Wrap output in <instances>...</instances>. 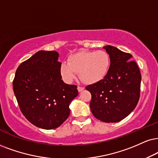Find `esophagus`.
Masks as SVG:
<instances>
[{"label": "esophagus", "instance_id": "34e87169", "mask_svg": "<svg viewBox=\"0 0 158 158\" xmlns=\"http://www.w3.org/2000/svg\"><path fill=\"white\" fill-rule=\"evenodd\" d=\"M77 89H78V91H79V92H81L82 90H84V89H85V88H84L83 87H80V86H78Z\"/></svg>", "mask_w": 158, "mask_h": 158}]
</instances>
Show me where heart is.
Segmentation results:
<instances>
[{
  "mask_svg": "<svg viewBox=\"0 0 158 158\" xmlns=\"http://www.w3.org/2000/svg\"><path fill=\"white\" fill-rule=\"evenodd\" d=\"M110 63V57L106 51H81L70 56L68 63H62L60 74L65 82L71 83L79 73L83 82L93 85L106 76Z\"/></svg>",
  "mask_w": 158,
  "mask_h": 158,
  "instance_id": "1",
  "label": "heart"
}]
</instances>
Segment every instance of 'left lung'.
Masks as SVG:
<instances>
[{"mask_svg":"<svg viewBox=\"0 0 158 158\" xmlns=\"http://www.w3.org/2000/svg\"><path fill=\"white\" fill-rule=\"evenodd\" d=\"M110 57V67L101 81L86 87L90 92L89 106L95 118L117 123L133 111L140 97L141 75L133 56L117 47H103Z\"/></svg>","mask_w":158,"mask_h":158,"instance_id":"left-lung-1","label":"left lung"}]
</instances>
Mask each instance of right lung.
Instances as JSON below:
<instances>
[{"mask_svg": "<svg viewBox=\"0 0 158 158\" xmlns=\"http://www.w3.org/2000/svg\"><path fill=\"white\" fill-rule=\"evenodd\" d=\"M59 54L39 51L16 71L13 89L19 109L35 126L58 127L70 114L69 105L78 95L77 86L61 79Z\"/></svg>", "mask_w": 158, "mask_h": 158, "instance_id": "obj_1", "label": "right lung"}]
</instances>
